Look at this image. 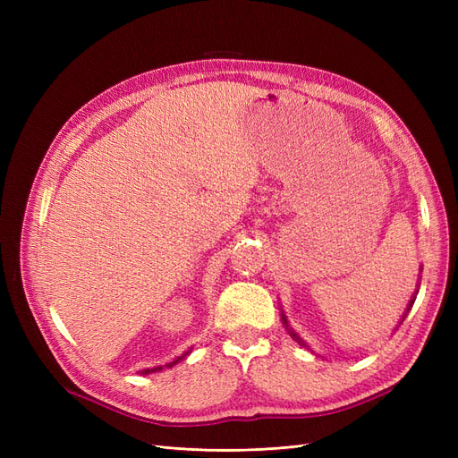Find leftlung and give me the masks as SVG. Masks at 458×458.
Returning a JSON list of instances; mask_svg holds the SVG:
<instances>
[{
	"instance_id": "obj_1",
	"label": "left lung",
	"mask_w": 458,
	"mask_h": 458,
	"mask_svg": "<svg viewBox=\"0 0 458 458\" xmlns=\"http://www.w3.org/2000/svg\"><path fill=\"white\" fill-rule=\"evenodd\" d=\"M412 301H414V300H412ZM412 301H411V306H412ZM283 321H284V325H286V318H284V317H283ZM290 335H293V336H294V338H296V340H298L300 344H303V342H301V340H300V338H298V336L294 335V332H293V330H290ZM303 345H306V344H303Z\"/></svg>"
}]
</instances>
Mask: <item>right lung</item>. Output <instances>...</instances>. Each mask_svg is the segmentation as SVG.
<instances>
[{
	"mask_svg": "<svg viewBox=\"0 0 458 458\" xmlns=\"http://www.w3.org/2000/svg\"><path fill=\"white\" fill-rule=\"evenodd\" d=\"M179 359H183V355H182V357H177L172 365H175V363L179 361ZM172 365H170V367H172ZM155 370H160V367H158V369H152V370H148V369H147V370H145V374H148V372H155Z\"/></svg>",
	"mask_w": 458,
	"mask_h": 458,
	"instance_id": "right-lung-1",
	"label": "right lung"
}]
</instances>
